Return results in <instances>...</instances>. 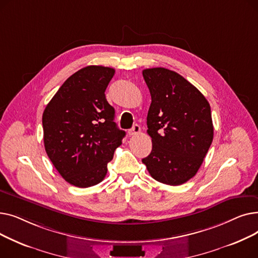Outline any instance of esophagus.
Returning <instances> with one entry per match:
<instances>
[{
    "instance_id": "obj_1",
    "label": "esophagus",
    "mask_w": 258,
    "mask_h": 258,
    "mask_svg": "<svg viewBox=\"0 0 258 258\" xmlns=\"http://www.w3.org/2000/svg\"><path fill=\"white\" fill-rule=\"evenodd\" d=\"M140 132H141L140 125H138V124H134V126H133L131 130H128L127 134L130 135V136H135V135H138V134H140Z\"/></svg>"
}]
</instances>
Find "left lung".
<instances>
[{"label":"left lung","mask_w":258,"mask_h":258,"mask_svg":"<svg viewBox=\"0 0 258 258\" xmlns=\"http://www.w3.org/2000/svg\"><path fill=\"white\" fill-rule=\"evenodd\" d=\"M142 74L152 96L147 134L153 143L142 162L158 182L181 185L195 177L212 143L209 102L177 72L152 68Z\"/></svg>","instance_id":"obj_1"}]
</instances>
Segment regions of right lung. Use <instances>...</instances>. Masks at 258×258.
<instances>
[{"label": "right lung", "instance_id": "obj_1", "mask_svg": "<svg viewBox=\"0 0 258 258\" xmlns=\"http://www.w3.org/2000/svg\"><path fill=\"white\" fill-rule=\"evenodd\" d=\"M113 68L88 66L68 78L43 114L46 153L61 177L87 188L100 183L125 132L114 122L105 90Z\"/></svg>", "mask_w": 258, "mask_h": 258}]
</instances>
